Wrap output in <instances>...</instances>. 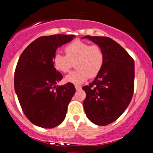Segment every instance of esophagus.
<instances>
[{
	"label": "esophagus",
	"instance_id": "obj_1",
	"mask_svg": "<svg viewBox=\"0 0 153 153\" xmlns=\"http://www.w3.org/2000/svg\"><path fill=\"white\" fill-rule=\"evenodd\" d=\"M75 89H76V90H80L81 89V86H78V85H75Z\"/></svg>",
	"mask_w": 153,
	"mask_h": 153
}]
</instances>
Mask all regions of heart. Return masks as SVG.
I'll return each mask as SVG.
<instances>
[{
    "mask_svg": "<svg viewBox=\"0 0 153 153\" xmlns=\"http://www.w3.org/2000/svg\"><path fill=\"white\" fill-rule=\"evenodd\" d=\"M66 55L55 53L52 58L54 67L66 73L72 67L73 62L77 70L65 77V81L74 84H81L89 77L95 78L102 70L105 63V54L100 46L91 45L81 40H75L65 47Z\"/></svg>",
    "mask_w": 153,
    "mask_h": 153,
    "instance_id": "b5f03b06",
    "label": "heart"
}]
</instances>
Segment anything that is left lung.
Wrapping results in <instances>:
<instances>
[{"instance_id":"left-lung-1","label":"left lung","mask_w":153,"mask_h":153,"mask_svg":"<svg viewBox=\"0 0 153 153\" xmlns=\"http://www.w3.org/2000/svg\"><path fill=\"white\" fill-rule=\"evenodd\" d=\"M102 48L105 63L94 81L82 87L86 93L84 108L87 118L98 126H106L122 115L134 93V62L120 45L106 36H86Z\"/></svg>"}]
</instances>
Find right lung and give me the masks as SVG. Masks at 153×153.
I'll return each instance as SVG.
<instances>
[{"instance_id": "1", "label": "right lung", "mask_w": 153, "mask_h": 153, "mask_svg": "<svg viewBox=\"0 0 153 153\" xmlns=\"http://www.w3.org/2000/svg\"><path fill=\"white\" fill-rule=\"evenodd\" d=\"M74 37L63 34L40 36L19 57L15 71V91L25 116L37 126L54 128L66 117L75 88L72 83L56 85L63 75L54 67L52 58L58 47Z\"/></svg>"}]
</instances>
